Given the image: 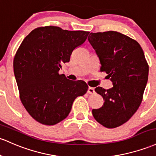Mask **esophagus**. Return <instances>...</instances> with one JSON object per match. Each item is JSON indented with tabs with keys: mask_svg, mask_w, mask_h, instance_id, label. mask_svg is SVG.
I'll return each instance as SVG.
<instances>
[{
	"mask_svg": "<svg viewBox=\"0 0 156 156\" xmlns=\"http://www.w3.org/2000/svg\"><path fill=\"white\" fill-rule=\"evenodd\" d=\"M87 93L88 94H94L95 93V89L93 87H89L88 90H87Z\"/></svg>",
	"mask_w": 156,
	"mask_h": 156,
	"instance_id": "esophagus-1",
	"label": "esophagus"
}]
</instances>
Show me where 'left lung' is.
Instances as JSON below:
<instances>
[{"label":"left lung","instance_id":"obj_1","mask_svg":"<svg viewBox=\"0 0 156 156\" xmlns=\"http://www.w3.org/2000/svg\"><path fill=\"white\" fill-rule=\"evenodd\" d=\"M88 41L98 55L101 72H105L113 87H98L95 91L104 98L93 117L107 128L122 125L141 105L148 80L149 65L143 49L134 39L115 31L91 32Z\"/></svg>","mask_w":156,"mask_h":156}]
</instances>
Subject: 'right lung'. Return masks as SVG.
I'll return each mask as SVG.
<instances>
[{
    "mask_svg": "<svg viewBox=\"0 0 156 156\" xmlns=\"http://www.w3.org/2000/svg\"><path fill=\"white\" fill-rule=\"evenodd\" d=\"M89 33L46 26L32 30L20 44L13 61L15 79L21 103L37 122L49 126L61 122L75 99L87 92L86 82L71 81L58 72Z\"/></svg>",
    "mask_w": 156,
    "mask_h": 156,
    "instance_id": "add662e5",
    "label": "right lung"
}]
</instances>
